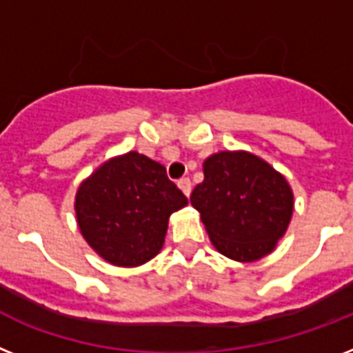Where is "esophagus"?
Wrapping results in <instances>:
<instances>
[{
    "label": "esophagus",
    "mask_w": 353,
    "mask_h": 353,
    "mask_svg": "<svg viewBox=\"0 0 353 353\" xmlns=\"http://www.w3.org/2000/svg\"><path fill=\"white\" fill-rule=\"evenodd\" d=\"M177 186L181 188L183 194H185V195H190V192H192V181H190V179H188V177H181V179L177 181Z\"/></svg>",
    "instance_id": "obj_1"
}]
</instances>
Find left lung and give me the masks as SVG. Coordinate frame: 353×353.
Here are the masks:
<instances>
[{"mask_svg": "<svg viewBox=\"0 0 353 353\" xmlns=\"http://www.w3.org/2000/svg\"><path fill=\"white\" fill-rule=\"evenodd\" d=\"M204 179L190 203L210 241L236 262H253L274 250L292 215L285 177L250 152H219L203 165Z\"/></svg>", "mask_w": 353, "mask_h": 353, "instance_id": "left-lung-1", "label": "left lung"}]
</instances>
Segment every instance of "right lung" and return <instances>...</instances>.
<instances>
[{"label": "right lung", "instance_id": "add662e5", "mask_svg": "<svg viewBox=\"0 0 353 353\" xmlns=\"http://www.w3.org/2000/svg\"><path fill=\"white\" fill-rule=\"evenodd\" d=\"M186 203L163 165L129 152L82 183L75 210L88 244L108 262L132 268L158 254L170 213Z\"/></svg>", "mask_w": 353, "mask_h": 353}]
</instances>
